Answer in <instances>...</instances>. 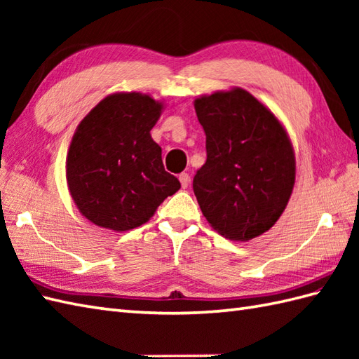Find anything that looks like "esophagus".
Returning <instances> with one entry per match:
<instances>
[{
  "instance_id": "1",
  "label": "esophagus",
  "mask_w": 359,
  "mask_h": 359,
  "mask_svg": "<svg viewBox=\"0 0 359 359\" xmlns=\"http://www.w3.org/2000/svg\"><path fill=\"white\" fill-rule=\"evenodd\" d=\"M179 180H180V185H182V188H188V185H189V175L187 174V172H182L180 175H179Z\"/></svg>"
}]
</instances>
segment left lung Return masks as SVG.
<instances>
[{"label":"left lung","instance_id":"8db88e82","mask_svg":"<svg viewBox=\"0 0 359 359\" xmlns=\"http://www.w3.org/2000/svg\"><path fill=\"white\" fill-rule=\"evenodd\" d=\"M207 135V162L193 189L208 224L247 242L278 222L292 196L296 160L278 117L242 88L194 100Z\"/></svg>","mask_w":359,"mask_h":359}]
</instances>
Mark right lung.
I'll use <instances>...</instances> for the list:
<instances>
[{"label":"right lung","instance_id":"add662e5","mask_svg":"<svg viewBox=\"0 0 359 359\" xmlns=\"http://www.w3.org/2000/svg\"><path fill=\"white\" fill-rule=\"evenodd\" d=\"M163 103L142 93H116L80 121L66 157V180L79 211L94 225L128 231L154 216L180 182L166 172L151 129Z\"/></svg>","mask_w":359,"mask_h":359}]
</instances>
